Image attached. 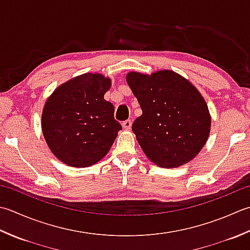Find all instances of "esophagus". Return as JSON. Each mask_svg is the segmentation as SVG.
Here are the masks:
<instances>
[{"label":"esophagus","instance_id":"1","mask_svg":"<svg viewBox=\"0 0 250 250\" xmlns=\"http://www.w3.org/2000/svg\"><path fill=\"white\" fill-rule=\"evenodd\" d=\"M131 125H132V120H130V119L122 122V126H124L125 130H130Z\"/></svg>","mask_w":250,"mask_h":250}]
</instances>
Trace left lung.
<instances>
[{
	"mask_svg": "<svg viewBox=\"0 0 250 250\" xmlns=\"http://www.w3.org/2000/svg\"><path fill=\"white\" fill-rule=\"evenodd\" d=\"M126 82L143 111L132 131L145 155L165 168L192 160L207 142L211 122L196 87L170 70L130 72Z\"/></svg>",
	"mask_w": 250,
	"mask_h": 250,
	"instance_id": "8db88e82",
	"label": "left lung"
}]
</instances>
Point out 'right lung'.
<instances>
[{
  "instance_id": "1",
  "label": "right lung",
  "mask_w": 250,
  "mask_h": 250,
  "mask_svg": "<svg viewBox=\"0 0 250 250\" xmlns=\"http://www.w3.org/2000/svg\"><path fill=\"white\" fill-rule=\"evenodd\" d=\"M110 80L85 73L58 86L44 106L42 131L48 147L71 167H90L108 153L122 130L115 107L104 100Z\"/></svg>"
}]
</instances>
